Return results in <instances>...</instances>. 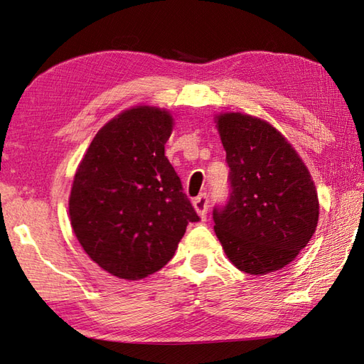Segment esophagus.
I'll return each instance as SVG.
<instances>
[{"label": "esophagus", "mask_w": 364, "mask_h": 364, "mask_svg": "<svg viewBox=\"0 0 364 364\" xmlns=\"http://www.w3.org/2000/svg\"><path fill=\"white\" fill-rule=\"evenodd\" d=\"M208 206H210V198H208V194H200V196L194 200L196 211L198 213V215H200V218H202L203 220L206 219Z\"/></svg>", "instance_id": "obj_1"}]
</instances>
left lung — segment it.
<instances>
[{
    "label": "left lung",
    "mask_w": 364,
    "mask_h": 364,
    "mask_svg": "<svg viewBox=\"0 0 364 364\" xmlns=\"http://www.w3.org/2000/svg\"><path fill=\"white\" fill-rule=\"evenodd\" d=\"M230 167V197L213 211L214 231L233 264L264 275L289 264L319 219L316 186L292 145L267 122L218 115Z\"/></svg>",
    "instance_id": "obj_1"
}]
</instances>
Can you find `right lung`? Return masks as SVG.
Here are the masks:
<instances>
[{"instance_id":"1","label":"right lung","mask_w":364,"mask_h":364,"mask_svg":"<svg viewBox=\"0 0 364 364\" xmlns=\"http://www.w3.org/2000/svg\"><path fill=\"white\" fill-rule=\"evenodd\" d=\"M173 119L137 106L95 134L75 173L72 228L92 261L114 277L141 280L172 259L200 218L164 154Z\"/></svg>"}]
</instances>
